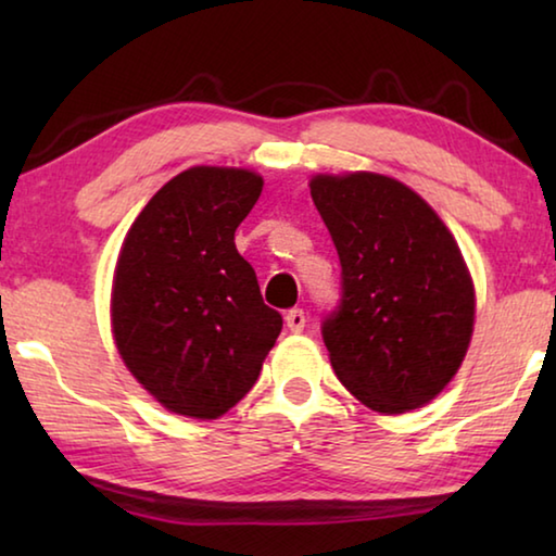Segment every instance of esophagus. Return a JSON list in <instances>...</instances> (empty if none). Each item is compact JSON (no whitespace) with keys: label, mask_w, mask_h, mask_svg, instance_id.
Segmentation results:
<instances>
[{"label":"esophagus","mask_w":556,"mask_h":556,"mask_svg":"<svg viewBox=\"0 0 556 556\" xmlns=\"http://www.w3.org/2000/svg\"><path fill=\"white\" fill-rule=\"evenodd\" d=\"M285 321H287V328L291 333H301L306 326V314L301 312V308H291V312H287Z\"/></svg>","instance_id":"1"}]
</instances>
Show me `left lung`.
<instances>
[{"instance_id": "obj_1", "label": "left lung", "mask_w": 556, "mask_h": 556, "mask_svg": "<svg viewBox=\"0 0 556 556\" xmlns=\"http://www.w3.org/2000/svg\"><path fill=\"white\" fill-rule=\"evenodd\" d=\"M341 260V304L321 326L345 390L380 414L425 407L464 363L476 294L454 235L397 178H312Z\"/></svg>"}]
</instances>
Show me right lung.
<instances>
[{"mask_svg":"<svg viewBox=\"0 0 556 556\" xmlns=\"http://www.w3.org/2000/svg\"><path fill=\"white\" fill-rule=\"evenodd\" d=\"M248 168L193 166L131 223L112 279L122 361L168 412L218 419L257 382L281 331L235 230L262 193Z\"/></svg>","mask_w":556,"mask_h":556,"instance_id":"add662e5","label":"right lung"}]
</instances>
